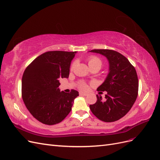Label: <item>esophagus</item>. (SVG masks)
Wrapping results in <instances>:
<instances>
[{
  "instance_id": "esophagus-1",
  "label": "esophagus",
  "mask_w": 160,
  "mask_h": 160,
  "mask_svg": "<svg viewBox=\"0 0 160 160\" xmlns=\"http://www.w3.org/2000/svg\"><path fill=\"white\" fill-rule=\"evenodd\" d=\"M79 95H83V96H87V95H88V94L85 93H83V92H80Z\"/></svg>"
}]
</instances>
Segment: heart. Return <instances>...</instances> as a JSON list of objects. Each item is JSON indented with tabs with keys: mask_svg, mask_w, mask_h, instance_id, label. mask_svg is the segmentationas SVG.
<instances>
[{
	"mask_svg": "<svg viewBox=\"0 0 160 160\" xmlns=\"http://www.w3.org/2000/svg\"><path fill=\"white\" fill-rule=\"evenodd\" d=\"M88 65L90 69L92 68H96V67H98V68L101 69V67L103 65V62L101 61V59L100 58H99L98 57H96V56H91L90 57L88 58ZM75 66V63H72L71 67V70L72 71L74 69V67ZM79 88L81 90H87L88 89V85L84 81H81L79 82V83L78 85Z\"/></svg>",
	"mask_w": 160,
	"mask_h": 160,
	"instance_id": "heart-1",
	"label": "heart"
}]
</instances>
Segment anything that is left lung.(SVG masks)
Wrapping results in <instances>:
<instances>
[{
	"label": "left lung",
	"mask_w": 160,
	"mask_h": 160,
	"mask_svg": "<svg viewBox=\"0 0 160 160\" xmlns=\"http://www.w3.org/2000/svg\"><path fill=\"white\" fill-rule=\"evenodd\" d=\"M109 61V72L98 91H107L104 101L97 95V101L90 105L91 112L105 122L118 121L132 108L138 93L139 82L136 71L129 60L121 53L109 49H93Z\"/></svg>",
	"instance_id": "obj_1"
}]
</instances>
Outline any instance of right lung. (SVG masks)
<instances>
[{
    "mask_svg": "<svg viewBox=\"0 0 160 160\" xmlns=\"http://www.w3.org/2000/svg\"><path fill=\"white\" fill-rule=\"evenodd\" d=\"M77 52L48 51L28 65L22 78V98L27 109L38 122L55 125L71 110L79 92L58 88L61 78H68L71 61Z\"/></svg>",
    "mask_w": 160,
    "mask_h": 160,
    "instance_id": "add662e5",
    "label": "right lung"
}]
</instances>
